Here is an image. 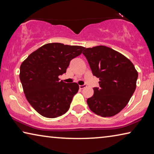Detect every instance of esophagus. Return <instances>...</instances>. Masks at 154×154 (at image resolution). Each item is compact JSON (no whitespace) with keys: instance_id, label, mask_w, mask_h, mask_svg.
Masks as SVG:
<instances>
[{"instance_id":"34e87169","label":"esophagus","mask_w":154,"mask_h":154,"mask_svg":"<svg viewBox=\"0 0 154 154\" xmlns=\"http://www.w3.org/2000/svg\"><path fill=\"white\" fill-rule=\"evenodd\" d=\"M86 87V85H79V89L80 90H82L83 88H85Z\"/></svg>"}]
</instances>
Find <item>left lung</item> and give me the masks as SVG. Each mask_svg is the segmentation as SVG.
<instances>
[{
  "mask_svg": "<svg viewBox=\"0 0 154 154\" xmlns=\"http://www.w3.org/2000/svg\"><path fill=\"white\" fill-rule=\"evenodd\" d=\"M93 75L99 78V88L87 99L90 110L98 116L112 117L128 103L137 86L138 72L128 58L108 47L99 45L85 48Z\"/></svg>",
  "mask_w": 154,
  "mask_h": 154,
  "instance_id": "8db88e82",
  "label": "left lung"
}]
</instances>
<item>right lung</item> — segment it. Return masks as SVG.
Returning a JSON list of instances; mask_svg holds the SVG:
<instances>
[{"instance_id": "1", "label": "right lung", "mask_w": 154, "mask_h": 154, "mask_svg": "<svg viewBox=\"0 0 154 154\" xmlns=\"http://www.w3.org/2000/svg\"><path fill=\"white\" fill-rule=\"evenodd\" d=\"M84 49L82 46L48 43L30 54L21 64L20 79L26 98L42 116L55 118L69 110L79 85L66 83L58 77L66 72L71 60Z\"/></svg>"}]
</instances>
